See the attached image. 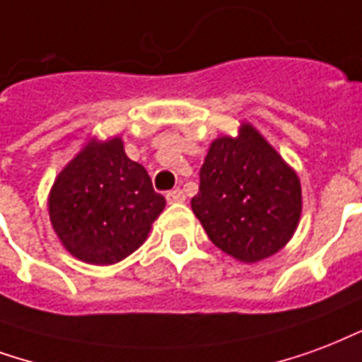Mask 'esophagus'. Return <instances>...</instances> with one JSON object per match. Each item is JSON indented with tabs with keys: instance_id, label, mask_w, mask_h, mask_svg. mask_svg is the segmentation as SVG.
Instances as JSON below:
<instances>
[{
	"instance_id": "obj_1",
	"label": "esophagus",
	"mask_w": 362,
	"mask_h": 362,
	"mask_svg": "<svg viewBox=\"0 0 362 362\" xmlns=\"http://www.w3.org/2000/svg\"><path fill=\"white\" fill-rule=\"evenodd\" d=\"M167 202L168 203H182L186 202V194H184V189L176 188L173 192H168L167 194Z\"/></svg>"
}]
</instances>
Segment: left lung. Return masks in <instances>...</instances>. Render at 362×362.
Listing matches in <instances>:
<instances>
[{
	"instance_id": "left-lung-1",
	"label": "left lung",
	"mask_w": 362,
	"mask_h": 362,
	"mask_svg": "<svg viewBox=\"0 0 362 362\" xmlns=\"http://www.w3.org/2000/svg\"><path fill=\"white\" fill-rule=\"evenodd\" d=\"M192 209L216 247L257 263L296 232L301 184L276 149L243 122L238 138L222 136L209 147Z\"/></svg>"
}]
</instances>
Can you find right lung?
<instances>
[{"instance_id":"1","label":"right lung","mask_w":362,"mask_h":362,"mask_svg":"<svg viewBox=\"0 0 362 362\" xmlns=\"http://www.w3.org/2000/svg\"><path fill=\"white\" fill-rule=\"evenodd\" d=\"M49 218L66 251L90 264H113L146 242L165 209L140 163L120 138L88 141L59 173L49 192Z\"/></svg>"}]
</instances>
